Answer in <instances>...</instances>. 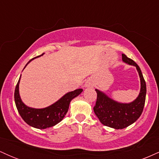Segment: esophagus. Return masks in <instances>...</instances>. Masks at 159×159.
<instances>
[{"mask_svg": "<svg viewBox=\"0 0 159 159\" xmlns=\"http://www.w3.org/2000/svg\"><path fill=\"white\" fill-rule=\"evenodd\" d=\"M90 83H87L86 84V86H87V87H88V86H90Z\"/></svg>", "mask_w": 159, "mask_h": 159, "instance_id": "34e87169", "label": "esophagus"}]
</instances>
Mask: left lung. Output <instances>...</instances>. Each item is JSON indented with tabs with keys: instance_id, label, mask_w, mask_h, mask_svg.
Instances as JSON below:
<instances>
[{
	"instance_id": "obj_1",
	"label": "left lung",
	"mask_w": 159,
	"mask_h": 159,
	"mask_svg": "<svg viewBox=\"0 0 159 159\" xmlns=\"http://www.w3.org/2000/svg\"><path fill=\"white\" fill-rule=\"evenodd\" d=\"M122 59L125 63L136 66L140 78V92L138 97L132 102L123 104L114 101L101 91L96 90L97 93L96 105L93 111L97 117L103 125L122 129L134 123L143 112L146 100L147 87L141 70L133 60L125 54H122Z\"/></svg>"
}]
</instances>
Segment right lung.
Returning <instances> with one entry per match:
<instances>
[{"label": "right lung", "instance_id": "1", "mask_svg": "<svg viewBox=\"0 0 159 159\" xmlns=\"http://www.w3.org/2000/svg\"><path fill=\"white\" fill-rule=\"evenodd\" d=\"M33 59L30 60L27 63L26 66ZM20 78H21V76H20ZM20 78L17 84H16L15 93H14L16 107H17V110L19 111L20 116H21L24 121L28 125H30V126L36 128V129H46V128L54 126L56 124L60 123L63 119L65 115L66 114L69 109V103L72 101V98L78 96L83 91L82 89H77V90L72 91V92H69L65 96H63L61 99L56 102L55 103L50 105L49 107H45V108H31V107L26 106L20 98L19 92Z\"/></svg>", "mask_w": 159, "mask_h": 159}]
</instances>
